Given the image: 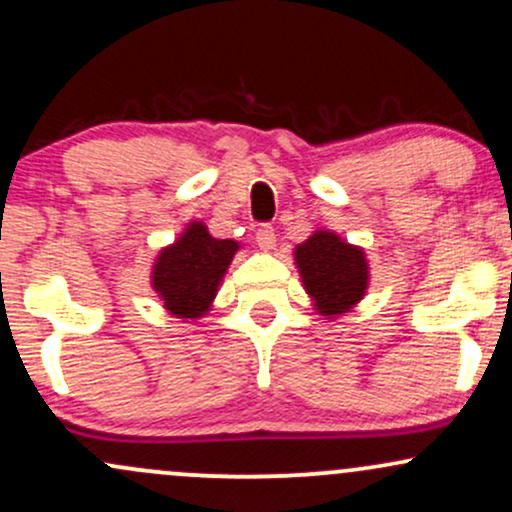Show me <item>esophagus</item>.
I'll return each instance as SVG.
<instances>
[{
  "mask_svg": "<svg viewBox=\"0 0 512 512\" xmlns=\"http://www.w3.org/2000/svg\"><path fill=\"white\" fill-rule=\"evenodd\" d=\"M255 240L262 250H274V245H276L274 228L269 226V223H262V226L255 231Z\"/></svg>",
  "mask_w": 512,
  "mask_h": 512,
  "instance_id": "obj_1",
  "label": "esophagus"
}]
</instances>
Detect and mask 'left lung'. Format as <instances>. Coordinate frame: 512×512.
Masks as SVG:
<instances>
[{
    "instance_id": "1",
    "label": "left lung",
    "mask_w": 512,
    "mask_h": 512,
    "mask_svg": "<svg viewBox=\"0 0 512 512\" xmlns=\"http://www.w3.org/2000/svg\"><path fill=\"white\" fill-rule=\"evenodd\" d=\"M293 255L305 291L320 315L337 317L346 313L368 289V262L363 250L330 231H315Z\"/></svg>"
}]
</instances>
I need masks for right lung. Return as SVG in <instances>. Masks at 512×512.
<instances>
[{"mask_svg":"<svg viewBox=\"0 0 512 512\" xmlns=\"http://www.w3.org/2000/svg\"><path fill=\"white\" fill-rule=\"evenodd\" d=\"M236 250V240L211 238L202 221H192L173 245L161 250L151 272V286L168 313L190 320L207 313Z\"/></svg>","mask_w":512,"mask_h":512,"instance_id":"1","label":"right lung"}]
</instances>
